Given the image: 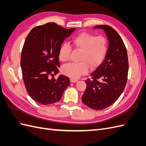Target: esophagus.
I'll return each instance as SVG.
<instances>
[{
	"label": "esophagus",
	"mask_w": 146,
	"mask_h": 146,
	"mask_svg": "<svg viewBox=\"0 0 146 146\" xmlns=\"http://www.w3.org/2000/svg\"><path fill=\"white\" fill-rule=\"evenodd\" d=\"M70 82H72V83H76L78 81L77 79H74V78H70Z\"/></svg>",
	"instance_id": "esophagus-1"
}]
</instances>
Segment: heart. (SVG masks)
Here are the masks:
<instances>
[{"label": "heart", "mask_w": 146, "mask_h": 146, "mask_svg": "<svg viewBox=\"0 0 146 146\" xmlns=\"http://www.w3.org/2000/svg\"><path fill=\"white\" fill-rule=\"evenodd\" d=\"M75 50H80L78 61L80 62L64 65L62 72L66 76L77 79L86 74L91 68L99 66L107 55L108 41L103 36H96L94 34L82 32L78 34L72 40ZM71 47L67 44H63L60 47L58 58L62 62L69 60Z\"/></svg>", "instance_id": "b5f03b06"}]
</instances>
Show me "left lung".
I'll return each instance as SVG.
<instances>
[{
  "label": "left lung",
  "instance_id": "obj_1",
  "mask_svg": "<svg viewBox=\"0 0 146 146\" xmlns=\"http://www.w3.org/2000/svg\"><path fill=\"white\" fill-rule=\"evenodd\" d=\"M104 29L109 40L105 60L85 80L86 88L82 102L94 110H104L113 105L125 89L129 71L125 46L116 31L107 25H96Z\"/></svg>",
  "mask_w": 146,
  "mask_h": 146
}]
</instances>
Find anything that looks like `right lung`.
<instances>
[{"label": "right lung", "mask_w": 146, "mask_h": 146, "mask_svg": "<svg viewBox=\"0 0 146 146\" xmlns=\"http://www.w3.org/2000/svg\"><path fill=\"white\" fill-rule=\"evenodd\" d=\"M75 30L48 23L34 27L26 38L21 67L26 90L36 102L42 105L56 102L69 85V78L63 75L57 79L50 77L58 73L60 47Z\"/></svg>", "instance_id": "obj_1"}]
</instances>
